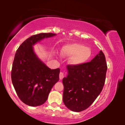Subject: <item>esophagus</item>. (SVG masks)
Masks as SVG:
<instances>
[{
	"instance_id": "obj_1",
	"label": "esophagus",
	"mask_w": 125,
	"mask_h": 125,
	"mask_svg": "<svg viewBox=\"0 0 125 125\" xmlns=\"http://www.w3.org/2000/svg\"><path fill=\"white\" fill-rule=\"evenodd\" d=\"M63 77H64L63 73V72L60 73V74H59V79H61V80L63 79Z\"/></svg>"
}]
</instances>
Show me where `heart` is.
<instances>
[{
  "label": "heart",
  "instance_id": "obj_1",
  "mask_svg": "<svg viewBox=\"0 0 125 125\" xmlns=\"http://www.w3.org/2000/svg\"><path fill=\"white\" fill-rule=\"evenodd\" d=\"M66 57L72 58L71 63L74 65H82L89 61L92 57V50L81 43H72L64 46L62 51Z\"/></svg>",
  "mask_w": 125,
  "mask_h": 125
}]
</instances>
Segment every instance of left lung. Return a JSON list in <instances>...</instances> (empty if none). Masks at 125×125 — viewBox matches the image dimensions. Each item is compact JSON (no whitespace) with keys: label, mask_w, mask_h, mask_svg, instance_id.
Wrapping results in <instances>:
<instances>
[{"label":"left lung","mask_w":125,"mask_h":125,"mask_svg":"<svg viewBox=\"0 0 125 125\" xmlns=\"http://www.w3.org/2000/svg\"><path fill=\"white\" fill-rule=\"evenodd\" d=\"M68 74L63 79V101L69 109L83 111L94 103L102 90L107 64L100 51L90 62L82 65L68 64Z\"/></svg>","instance_id":"1"}]
</instances>
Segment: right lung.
Here are the masks:
<instances>
[{
  "label": "right lung",
  "instance_id": "add662e5",
  "mask_svg": "<svg viewBox=\"0 0 125 125\" xmlns=\"http://www.w3.org/2000/svg\"><path fill=\"white\" fill-rule=\"evenodd\" d=\"M56 34L39 33L27 39L16 51L11 78L18 97L31 106L43 104L54 84L59 80L60 69H51L34 53L33 45Z\"/></svg>",
  "mask_w": 125,
  "mask_h": 125
}]
</instances>
